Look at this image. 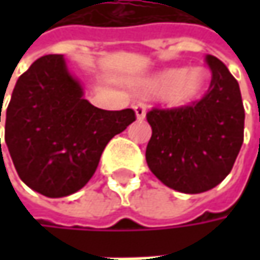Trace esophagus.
Instances as JSON below:
<instances>
[{
	"label": "esophagus",
	"instance_id": "esophagus-1",
	"mask_svg": "<svg viewBox=\"0 0 260 260\" xmlns=\"http://www.w3.org/2000/svg\"><path fill=\"white\" fill-rule=\"evenodd\" d=\"M134 110H135V114H137V119L138 120H143L146 117V111H147V105L144 102H137L134 105Z\"/></svg>",
	"mask_w": 260,
	"mask_h": 260
}]
</instances>
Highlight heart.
I'll return each instance as SVG.
<instances>
[{
  "mask_svg": "<svg viewBox=\"0 0 260 260\" xmlns=\"http://www.w3.org/2000/svg\"><path fill=\"white\" fill-rule=\"evenodd\" d=\"M205 75L199 69H167L146 81L147 90L164 91L166 99L176 107L191 104L203 90Z\"/></svg>",
  "mask_w": 260,
  "mask_h": 260,
  "instance_id": "obj_1",
  "label": "heart"
}]
</instances>
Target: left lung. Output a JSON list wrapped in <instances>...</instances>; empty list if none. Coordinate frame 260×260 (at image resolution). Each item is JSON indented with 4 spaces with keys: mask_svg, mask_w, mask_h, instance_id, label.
Listing matches in <instances>:
<instances>
[{
    "mask_svg": "<svg viewBox=\"0 0 260 260\" xmlns=\"http://www.w3.org/2000/svg\"><path fill=\"white\" fill-rule=\"evenodd\" d=\"M211 84L200 101L153 107L146 119L152 137L146 161L164 185L197 194L217 186L232 170L244 141V105L236 79L223 61L206 55Z\"/></svg>",
    "mask_w": 260,
    "mask_h": 260,
    "instance_id": "8db88e82",
    "label": "left lung"
}]
</instances>
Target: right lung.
Listing matches in <instances>:
<instances>
[{"mask_svg": "<svg viewBox=\"0 0 260 260\" xmlns=\"http://www.w3.org/2000/svg\"><path fill=\"white\" fill-rule=\"evenodd\" d=\"M135 119L131 108L93 107L69 75L63 55H43L13 88L4 138L19 178L31 189L64 197L90 181L108 141Z\"/></svg>", "mask_w": 260, "mask_h": 260, "instance_id": "obj_1", "label": "right lung"}]
</instances>
